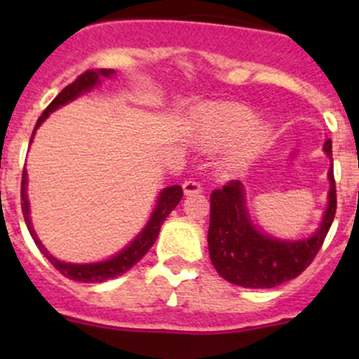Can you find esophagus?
Here are the masks:
<instances>
[{"label":"esophagus","instance_id":"esophagus-1","mask_svg":"<svg viewBox=\"0 0 359 359\" xmlns=\"http://www.w3.org/2000/svg\"><path fill=\"white\" fill-rule=\"evenodd\" d=\"M182 187H184V193H186L187 196H189V194H198L203 191V186L200 182H196V180H186Z\"/></svg>","mask_w":359,"mask_h":359}]
</instances>
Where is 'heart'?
Wrapping results in <instances>:
<instances>
[{
	"label": "heart",
	"instance_id": "obj_1",
	"mask_svg": "<svg viewBox=\"0 0 359 359\" xmlns=\"http://www.w3.org/2000/svg\"><path fill=\"white\" fill-rule=\"evenodd\" d=\"M200 133L203 142L212 147L224 146L236 139L227 156L231 166H241L259 156L271 139L269 126L255 121L252 111L238 104L206 107L201 116Z\"/></svg>",
	"mask_w": 359,
	"mask_h": 359
}]
</instances>
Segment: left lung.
Wrapping results in <instances>:
<instances>
[{
	"instance_id": "1",
	"label": "left lung",
	"mask_w": 359,
	"mask_h": 359,
	"mask_svg": "<svg viewBox=\"0 0 359 359\" xmlns=\"http://www.w3.org/2000/svg\"><path fill=\"white\" fill-rule=\"evenodd\" d=\"M332 156V140L323 146ZM328 208L320 229L302 241H280L255 229L245 206L243 186L229 180L210 194L208 250L213 267L224 280L245 288H273L293 280L309 267L320 252L337 210L334 165L328 172Z\"/></svg>"
}]
</instances>
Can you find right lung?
<instances>
[{
	"instance_id": "1",
	"label": "right lung",
	"mask_w": 359,
	"mask_h": 359,
	"mask_svg": "<svg viewBox=\"0 0 359 359\" xmlns=\"http://www.w3.org/2000/svg\"><path fill=\"white\" fill-rule=\"evenodd\" d=\"M111 74H114L112 69H88V71H85L83 74H79L78 78H76L71 85H67L66 88H64L62 92H60L59 95L50 102V106L43 111V114L38 118V123H36L34 132L36 128H38V126L48 118L50 112L55 111L57 107L64 106V104H67L69 100L76 99V97L81 95L83 92H88L90 88H93V86L99 83V78H102V76H111ZM34 132H32V137H34ZM32 137H31V142H32ZM25 186H27V173H25V168H24L22 186H20V203H22L24 220L25 224H27V229L29 233H31L32 240H34V243L38 245L39 250H41L43 255L52 262V266L55 267L60 274H64V276L69 278V280L83 281V283H102V281L109 280V278H116L119 276V274L126 273L128 269H132V267L135 266L144 255H146L147 250L153 247L159 234V229H161V224L165 222V219L170 215V212L179 205V201L182 200V194H184L182 187L180 186L166 187V189L159 194L158 205L156 208H154L153 217H151V220L147 222L146 229H144L142 233L132 241V245H128V247L123 250L121 253H118V255L112 257V259L104 260V262H99V264H67V262H60V260H57L55 257L50 255V253L46 252V248L41 245V241L38 240V236L34 234L31 219H29V201H27V193H25Z\"/></svg>"
}]
</instances>
